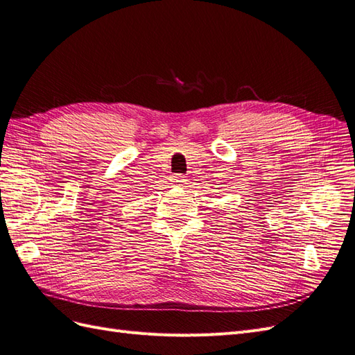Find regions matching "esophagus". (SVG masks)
I'll use <instances>...</instances> for the list:
<instances>
[{
  "label": "esophagus",
  "mask_w": 355,
  "mask_h": 355,
  "mask_svg": "<svg viewBox=\"0 0 355 355\" xmlns=\"http://www.w3.org/2000/svg\"><path fill=\"white\" fill-rule=\"evenodd\" d=\"M171 184H173L175 187H182V185H185V178H184V176H180V175H176V176L171 178Z\"/></svg>",
  "instance_id": "34e87169"
}]
</instances>
